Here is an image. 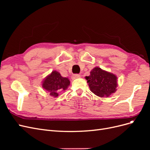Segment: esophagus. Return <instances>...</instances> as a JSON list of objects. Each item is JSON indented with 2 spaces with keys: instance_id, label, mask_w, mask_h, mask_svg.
<instances>
[{
  "instance_id": "1",
  "label": "esophagus",
  "mask_w": 150,
  "mask_h": 150,
  "mask_svg": "<svg viewBox=\"0 0 150 150\" xmlns=\"http://www.w3.org/2000/svg\"><path fill=\"white\" fill-rule=\"evenodd\" d=\"M81 78V76H80L79 74H74V75H73V76H72V79H78V78Z\"/></svg>"
}]
</instances>
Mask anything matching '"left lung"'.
I'll return each mask as SVG.
<instances>
[{"label":"left lung","instance_id":"8db88e82","mask_svg":"<svg viewBox=\"0 0 150 150\" xmlns=\"http://www.w3.org/2000/svg\"><path fill=\"white\" fill-rule=\"evenodd\" d=\"M90 90L99 97H108L116 92L117 77L111 72L96 67L91 71L89 76H86Z\"/></svg>","mask_w":150,"mask_h":150}]
</instances>
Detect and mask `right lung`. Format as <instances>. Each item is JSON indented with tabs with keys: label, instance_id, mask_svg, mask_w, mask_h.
<instances>
[{
	"label": "right lung",
	"instance_id": "add662e5",
	"mask_svg": "<svg viewBox=\"0 0 150 150\" xmlns=\"http://www.w3.org/2000/svg\"><path fill=\"white\" fill-rule=\"evenodd\" d=\"M70 84V81L67 78H63L59 72L52 71L47 76L42 83V88L49 93L52 96L57 97L59 93L66 90Z\"/></svg>",
	"mask_w": 150,
	"mask_h": 150
}]
</instances>
